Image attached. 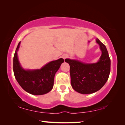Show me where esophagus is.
Returning <instances> with one entry per match:
<instances>
[{"label":"esophagus","mask_w":125,"mask_h":125,"mask_svg":"<svg viewBox=\"0 0 125 125\" xmlns=\"http://www.w3.org/2000/svg\"><path fill=\"white\" fill-rule=\"evenodd\" d=\"M62 57H63V59H66V58L68 57V55H67V54H65V55H63Z\"/></svg>","instance_id":"obj_1"}]
</instances>
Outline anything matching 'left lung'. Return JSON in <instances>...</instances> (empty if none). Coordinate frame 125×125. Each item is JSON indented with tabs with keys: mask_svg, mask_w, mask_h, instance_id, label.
Listing matches in <instances>:
<instances>
[{
	"mask_svg": "<svg viewBox=\"0 0 125 125\" xmlns=\"http://www.w3.org/2000/svg\"><path fill=\"white\" fill-rule=\"evenodd\" d=\"M102 54L95 64H85L77 60L66 59L70 65L71 85L74 90L81 94H91L102 88L108 80L110 72V59L105 45L98 39Z\"/></svg>",
	"mask_w": 125,
	"mask_h": 125,
	"instance_id": "left-lung-1",
	"label": "left lung"
}]
</instances>
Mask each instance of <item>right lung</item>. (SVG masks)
<instances>
[{
  "mask_svg": "<svg viewBox=\"0 0 125 125\" xmlns=\"http://www.w3.org/2000/svg\"><path fill=\"white\" fill-rule=\"evenodd\" d=\"M20 42L16 48L13 56V69L15 78L25 91L33 95H42L50 92L53 86L55 74L62 62L63 59L52 61L42 69L25 71L20 66L17 51Z\"/></svg>",
  "mask_w": 125,
  "mask_h": 125,
  "instance_id": "1",
  "label": "right lung"
}]
</instances>
